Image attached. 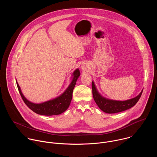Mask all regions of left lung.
<instances>
[{
	"instance_id": "left-lung-1",
	"label": "left lung",
	"mask_w": 157,
	"mask_h": 157,
	"mask_svg": "<svg viewBox=\"0 0 157 157\" xmlns=\"http://www.w3.org/2000/svg\"><path fill=\"white\" fill-rule=\"evenodd\" d=\"M93 95L98 107L105 113L114 114L127 110L135 105L139 100L143 90L136 98L124 101L108 99L102 97L98 91L94 81L92 82Z\"/></svg>"
}]
</instances>
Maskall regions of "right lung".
Wrapping results in <instances>:
<instances>
[{"instance_id": "1", "label": "right lung", "mask_w": 157, "mask_h": 157, "mask_svg": "<svg viewBox=\"0 0 157 157\" xmlns=\"http://www.w3.org/2000/svg\"><path fill=\"white\" fill-rule=\"evenodd\" d=\"M73 78L71 82L70 83L68 88L66 89V90L62 94L53 99L40 104L33 103L27 100L23 95V94H22L17 81V86L22 99H23L25 104L32 110H33L34 113L43 116L59 115L64 113L70 106L73 97V91L74 87L76 85L78 78L80 76V72L79 69H76L73 72Z\"/></svg>"}]
</instances>
